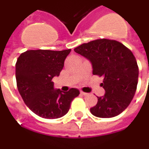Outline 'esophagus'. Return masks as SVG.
Segmentation results:
<instances>
[{
	"instance_id": "34e87169",
	"label": "esophagus",
	"mask_w": 149,
	"mask_h": 149,
	"mask_svg": "<svg viewBox=\"0 0 149 149\" xmlns=\"http://www.w3.org/2000/svg\"><path fill=\"white\" fill-rule=\"evenodd\" d=\"M81 93L82 95H84V96H86V95H88V93H87L83 92V91H81Z\"/></svg>"
}]
</instances>
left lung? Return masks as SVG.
<instances>
[{
    "instance_id": "1",
    "label": "left lung",
    "mask_w": 149,
    "mask_h": 149,
    "mask_svg": "<svg viewBox=\"0 0 149 149\" xmlns=\"http://www.w3.org/2000/svg\"><path fill=\"white\" fill-rule=\"evenodd\" d=\"M75 52L91 62L93 74L103 77L105 94L90 112L98 118H112L131 103L136 91L139 68L133 53L121 42L107 38L83 43Z\"/></svg>"
}]
</instances>
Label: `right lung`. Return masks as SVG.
Here are the masks:
<instances>
[{
  "label": "right lung",
  "mask_w": 149,
  "mask_h": 149,
  "mask_svg": "<svg viewBox=\"0 0 149 149\" xmlns=\"http://www.w3.org/2000/svg\"><path fill=\"white\" fill-rule=\"evenodd\" d=\"M71 49L64 51L29 50L22 53L16 63L18 92L28 108L39 117L59 118L68 113L77 89L68 92L54 89L52 78L63 69Z\"/></svg>",
  "instance_id": "obj_1"
}]
</instances>
